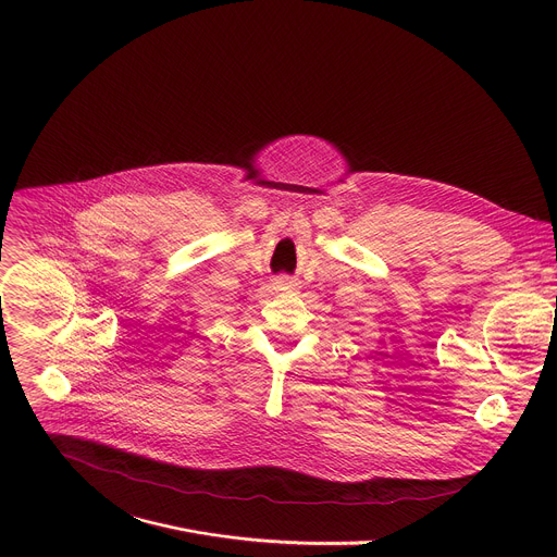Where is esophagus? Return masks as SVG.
Returning <instances> with one entry per match:
<instances>
[{
  "mask_svg": "<svg viewBox=\"0 0 557 557\" xmlns=\"http://www.w3.org/2000/svg\"><path fill=\"white\" fill-rule=\"evenodd\" d=\"M273 288L280 293H290L297 288V280L290 275H275L273 277Z\"/></svg>",
  "mask_w": 557,
  "mask_h": 557,
  "instance_id": "34e87169",
  "label": "esophagus"
}]
</instances>
